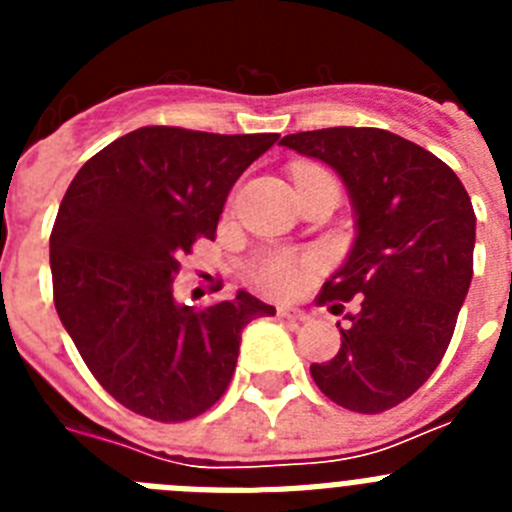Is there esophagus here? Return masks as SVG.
Listing matches in <instances>:
<instances>
[{
    "instance_id": "34e87169",
    "label": "esophagus",
    "mask_w": 512,
    "mask_h": 512,
    "mask_svg": "<svg viewBox=\"0 0 512 512\" xmlns=\"http://www.w3.org/2000/svg\"><path fill=\"white\" fill-rule=\"evenodd\" d=\"M279 315L287 320H295V323H305V320L310 318L305 310H295V307H279Z\"/></svg>"
}]
</instances>
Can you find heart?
<instances>
[{"label":"heart","mask_w":512,"mask_h":512,"mask_svg":"<svg viewBox=\"0 0 512 512\" xmlns=\"http://www.w3.org/2000/svg\"><path fill=\"white\" fill-rule=\"evenodd\" d=\"M318 269L315 253H269L256 264L253 279L271 297H292Z\"/></svg>","instance_id":"b5f03b06"}]
</instances>
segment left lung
<instances>
[{
    "label": "left lung",
    "mask_w": 512,
    "mask_h": 512,
    "mask_svg": "<svg viewBox=\"0 0 512 512\" xmlns=\"http://www.w3.org/2000/svg\"><path fill=\"white\" fill-rule=\"evenodd\" d=\"M279 146L318 158L341 176L356 235L318 302L343 315L341 348L310 374L325 397L354 413L408 400L441 364L472 284V200L431 151L379 128L284 135Z\"/></svg>",
    "instance_id": "obj_1"
}]
</instances>
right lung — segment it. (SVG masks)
Returning a JSON list of instances; mask_svg holds the SVG:
<instances>
[{"label": "right lung", "mask_w": 512, "mask_h": 512, "mask_svg": "<svg viewBox=\"0 0 512 512\" xmlns=\"http://www.w3.org/2000/svg\"><path fill=\"white\" fill-rule=\"evenodd\" d=\"M277 133L217 135L151 125L92 156L51 233L58 318L104 390L161 423L197 418L233 379L241 333L274 307L238 289L205 310L176 302L174 277L238 176Z\"/></svg>", "instance_id": "right-lung-1"}]
</instances>
